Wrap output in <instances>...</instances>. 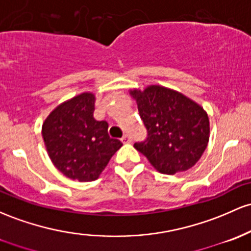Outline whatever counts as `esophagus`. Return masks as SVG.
Here are the masks:
<instances>
[{"mask_svg":"<svg viewBox=\"0 0 251 251\" xmlns=\"http://www.w3.org/2000/svg\"><path fill=\"white\" fill-rule=\"evenodd\" d=\"M131 140H132V138H131L130 136H128V134H124L123 138H121V142H123L124 144H127V143H131Z\"/></svg>","mask_w":251,"mask_h":251,"instance_id":"esophagus-1","label":"esophagus"}]
</instances>
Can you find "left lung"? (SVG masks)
<instances>
[{"label": "left lung", "instance_id": "8db88e82", "mask_svg": "<svg viewBox=\"0 0 251 251\" xmlns=\"http://www.w3.org/2000/svg\"><path fill=\"white\" fill-rule=\"evenodd\" d=\"M148 137L133 147L162 174L174 175L192 168L210 138V121L202 107L161 85L144 92L131 90Z\"/></svg>", "mask_w": 251, "mask_h": 251}]
</instances>
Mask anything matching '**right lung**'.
Wrapping results in <instances>:
<instances>
[{"label": "right lung", "mask_w": 251, "mask_h": 251, "mask_svg": "<svg viewBox=\"0 0 251 251\" xmlns=\"http://www.w3.org/2000/svg\"><path fill=\"white\" fill-rule=\"evenodd\" d=\"M94 95H77L51 112L41 132L54 167L79 182L96 180L123 145L108 136L107 121L94 119Z\"/></svg>", "instance_id": "right-lung-1"}]
</instances>
